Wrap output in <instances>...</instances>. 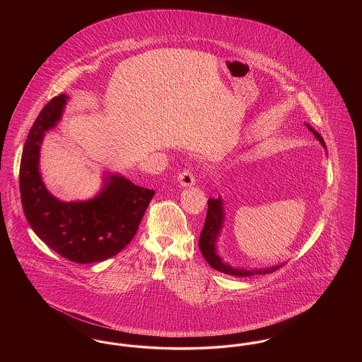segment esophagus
<instances>
[{
  "label": "esophagus",
  "instance_id": "34e87169",
  "mask_svg": "<svg viewBox=\"0 0 362 362\" xmlns=\"http://www.w3.org/2000/svg\"><path fill=\"white\" fill-rule=\"evenodd\" d=\"M177 182H179L183 187H189V186L195 185V176H194L192 170H191V168L183 170L182 173H179V176H177Z\"/></svg>",
  "mask_w": 362,
  "mask_h": 362
}]
</instances>
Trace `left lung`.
Wrapping results in <instances>:
<instances>
[{
	"mask_svg": "<svg viewBox=\"0 0 362 362\" xmlns=\"http://www.w3.org/2000/svg\"><path fill=\"white\" fill-rule=\"evenodd\" d=\"M307 127L313 133V136L319 139V142L326 148L325 139L322 138V136L317 132H315L310 124H307ZM223 221H224V209H223L221 198L220 197L217 199L209 198L206 220H205L204 229H202L201 236H199V250H201L204 258L206 259L207 263L214 270H218V272L228 274V276H257V274H259V276L260 274H269V273L276 272V269L281 267V264H279V266L270 267V269L243 270V269H233V267L225 264L221 258L216 254V240H217V236H218L220 229L223 226Z\"/></svg>",
	"mask_w": 362,
	"mask_h": 362,
	"instance_id": "8db88e82",
	"label": "left lung"
}]
</instances>
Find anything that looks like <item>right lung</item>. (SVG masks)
Returning a JSON list of instances; mask_svg holds the SVG:
<instances>
[{
    "instance_id": "1",
    "label": "right lung",
    "mask_w": 362,
    "mask_h": 362,
    "mask_svg": "<svg viewBox=\"0 0 362 362\" xmlns=\"http://www.w3.org/2000/svg\"><path fill=\"white\" fill-rule=\"evenodd\" d=\"M66 95L43 107L25 139L20 161V195L27 221L37 238L62 258L95 263L115 257L133 240L155 191L111 175L103 191L86 202H61L46 189L39 173L45 132L61 119Z\"/></svg>"
}]
</instances>
